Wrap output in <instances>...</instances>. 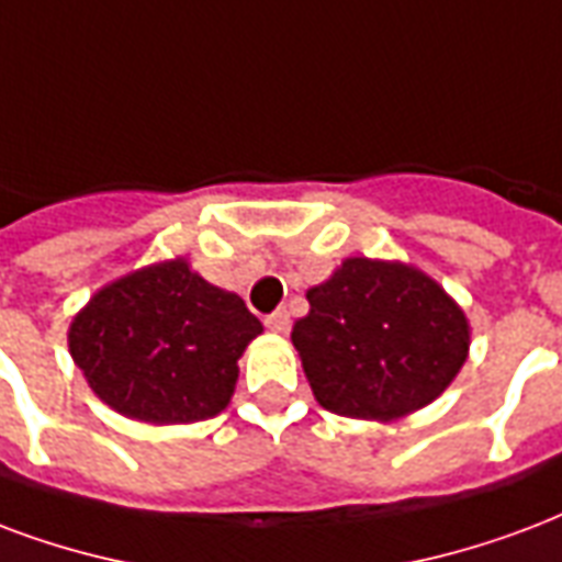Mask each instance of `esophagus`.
<instances>
[{
  "label": "esophagus",
  "instance_id": "obj_1",
  "mask_svg": "<svg viewBox=\"0 0 562 562\" xmlns=\"http://www.w3.org/2000/svg\"><path fill=\"white\" fill-rule=\"evenodd\" d=\"M265 324H268V330H273V334H285V330H289V324H292L289 310H285V306L273 310L270 315H265Z\"/></svg>",
  "mask_w": 562,
  "mask_h": 562
}]
</instances>
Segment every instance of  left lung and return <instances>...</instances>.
<instances>
[{"mask_svg": "<svg viewBox=\"0 0 562 562\" xmlns=\"http://www.w3.org/2000/svg\"><path fill=\"white\" fill-rule=\"evenodd\" d=\"M306 301L292 342L315 398L342 417H405L438 398L468 357L464 313L405 265L345 259Z\"/></svg>", "mask_w": 562, "mask_h": 562, "instance_id": "obj_1", "label": "left lung"}]
</instances>
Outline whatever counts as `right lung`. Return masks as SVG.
<instances>
[{
  "label": "right lung",
  "instance_id": "right-lung-1",
  "mask_svg": "<svg viewBox=\"0 0 562 562\" xmlns=\"http://www.w3.org/2000/svg\"><path fill=\"white\" fill-rule=\"evenodd\" d=\"M261 322L238 294L164 261L112 282L70 324V357L98 396L154 426L217 417Z\"/></svg>",
  "mask_w": 562,
  "mask_h": 562
}]
</instances>
